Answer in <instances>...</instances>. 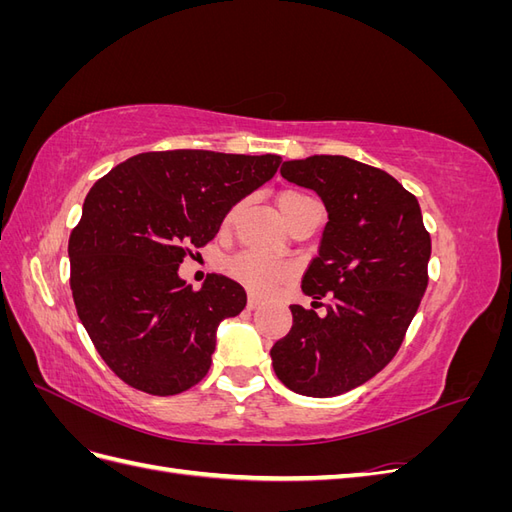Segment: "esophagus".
Masks as SVG:
<instances>
[{"label": "esophagus", "instance_id": "1", "mask_svg": "<svg viewBox=\"0 0 512 512\" xmlns=\"http://www.w3.org/2000/svg\"><path fill=\"white\" fill-rule=\"evenodd\" d=\"M258 305H260V299L256 294H250V297H247V309H256Z\"/></svg>", "mask_w": 512, "mask_h": 512}]
</instances>
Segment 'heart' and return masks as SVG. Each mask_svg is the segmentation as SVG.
Wrapping results in <instances>:
<instances>
[{
    "label": "heart",
    "mask_w": 512,
    "mask_h": 512,
    "mask_svg": "<svg viewBox=\"0 0 512 512\" xmlns=\"http://www.w3.org/2000/svg\"><path fill=\"white\" fill-rule=\"evenodd\" d=\"M307 200H312V198L301 194V192H284V194H280V198H277V207H280L284 220L288 222L290 215L301 205H305ZM237 213H239V207H232L226 215V224L235 222ZM224 269L232 277V280L239 282L247 290L258 292V294L271 292L277 284H282L290 275V269L286 262L269 258V256L252 254V252L232 256L224 265Z\"/></svg>",
    "instance_id": "obj_1"
}]
</instances>
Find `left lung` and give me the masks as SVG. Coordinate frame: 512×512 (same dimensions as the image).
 I'll use <instances>...</instances> for the list:
<instances>
[{
    "label": "left lung",
    "instance_id": "left-lung-1",
    "mask_svg": "<svg viewBox=\"0 0 512 512\" xmlns=\"http://www.w3.org/2000/svg\"><path fill=\"white\" fill-rule=\"evenodd\" d=\"M329 213L301 290L327 314L290 305L271 348L275 376L305 397H335L374 378L399 350L427 288L431 239L418 200L395 177L346 156L282 164ZM322 305V303H320Z\"/></svg>",
    "mask_w": 512,
    "mask_h": 512
}]
</instances>
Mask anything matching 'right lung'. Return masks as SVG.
Returning a JSON list of instances; mask_svg holds the SVG:
<instances>
[{"instance_id":"obj_1","label":"right lung","mask_w":512,"mask_h":512,"mask_svg":"<svg viewBox=\"0 0 512 512\" xmlns=\"http://www.w3.org/2000/svg\"><path fill=\"white\" fill-rule=\"evenodd\" d=\"M280 162L273 153L151 151L89 190L68 243L70 288L91 342L123 382L166 397L207 376L220 322L241 314L247 297L220 273L192 290L179 265Z\"/></svg>"}]
</instances>
